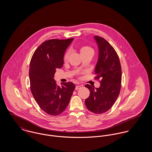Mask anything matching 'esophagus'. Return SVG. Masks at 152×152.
Returning a JSON list of instances; mask_svg holds the SVG:
<instances>
[{
	"label": "esophagus",
	"mask_w": 152,
	"mask_h": 152,
	"mask_svg": "<svg viewBox=\"0 0 152 152\" xmlns=\"http://www.w3.org/2000/svg\"><path fill=\"white\" fill-rule=\"evenodd\" d=\"M81 87H82V86H79V85L76 86V87H75V90H78V89H81Z\"/></svg>",
	"instance_id": "obj_1"
}]
</instances>
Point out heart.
<instances>
[{
    "label": "heart",
    "mask_w": 152,
    "mask_h": 152,
    "mask_svg": "<svg viewBox=\"0 0 152 152\" xmlns=\"http://www.w3.org/2000/svg\"><path fill=\"white\" fill-rule=\"evenodd\" d=\"M90 50H92V49L91 47H88V46H83V47H81L80 48V53H83V52H85V51H86ZM69 52H66V53H65V55H64V60H67V58H68V56H69Z\"/></svg>",
    "instance_id": "obj_1"
}]
</instances>
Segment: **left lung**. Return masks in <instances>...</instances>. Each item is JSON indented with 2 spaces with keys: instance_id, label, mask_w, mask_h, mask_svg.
<instances>
[{
  "instance_id": "1",
  "label": "left lung",
  "mask_w": 152,
  "mask_h": 152,
  "mask_svg": "<svg viewBox=\"0 0 152 152\" xmlns=\"http://www.w3.org/2000/svg\"><path fill=\"white\" fill-rule=\"evenodd\" d=\"M98 48V59L95 68L96 78H101L100 87L87 84L90 95L85 101L87 109L96 114L103 113L113 106L121 87L122 69L119 58L113 47L104 38L94 36Z\"/></svg>"
}]
</instances>
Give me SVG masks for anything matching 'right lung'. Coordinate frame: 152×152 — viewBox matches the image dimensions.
<instances>
[{"label": "right lung", "instance_id": "obj_1", "mask_svg": "<svg viewBox=\"0 0 152 152\" xmlns=\"http://www.w3.org/2000/svg\"><path fill=\"white\" fill-rule=\"evenodd\" d=\"M73 38L45 41L34 51L30 63L29 78L32 95L43 110L50 115L62 113L68 106L75 86L71 82L57 86L56 69L64 64L65 51Z\"/></svg>", "mask_w": 152, "mask_h": 152}]
</instances>
